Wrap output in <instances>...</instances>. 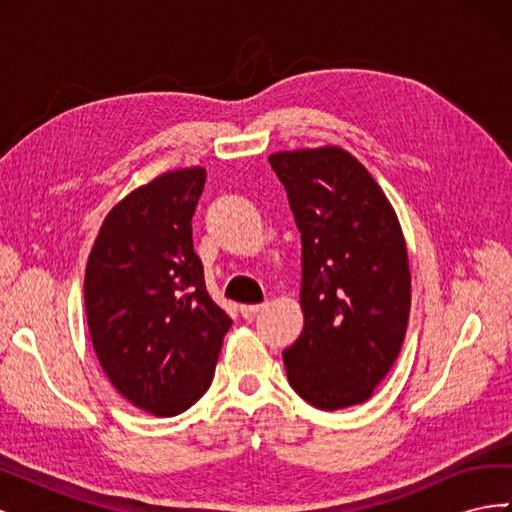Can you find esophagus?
Instances as JSON below:
<instances>
[{
  "mask_svg": "<svg viewBox=\"0 0 512 512\" xmlns=\"http://www.w3.org/2000/svg\"><path fill=\"white\" fill-rule=\"evenodd\" d=\"M260 309H262V305H241V316L252 320L260 312Z\"/></svg>",
  "mask_w": 512,
  "mask_h": 512,
  "instance_id": "1",
  "label": "esophagus"
}]
</instances>
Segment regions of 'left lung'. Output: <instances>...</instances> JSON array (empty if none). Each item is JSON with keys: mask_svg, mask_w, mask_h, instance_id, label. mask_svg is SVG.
I'll list each match as a JSON object with an SVG mask.
<instances>
[{"mask_svg": "<svg viewBox=\"0 0 512 512\" xmlns=\"http://www.w3.org/2000/svg\"><path fill=\"white\" fill-rule=\"evenodd\" d=\"M301 232L303 331L284 350L288 382L320 410L363 404L404 344L412 277L397 213L337 145L271 153Z\"/></svg>", "mask_w": 512, "mask_h": 512, "instance_id": "8db88e82", "label": "left lung"}]
</instances>
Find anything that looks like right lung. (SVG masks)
Masks as SVG:
<instances>
[{
	"instance_id": "right-lung-1",
	"label": "right lung",
	"mask_w": 512,
	"mask_h": 512,
	"mask_svg": "<svg viewBox=\"0 0 512 512\" xmlns=\"http://www.w3.org/2000/svg\"><path fill=\"white\" fill-rule=\"evenodd\" d=\"M203 166L138 185L108 211L85 269V312L104 374L132 406L177 416L207 393L232 320L205 286L192 215Z\"/></svg>"
}]
</instances>
